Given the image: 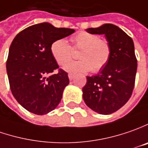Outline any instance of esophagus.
<instances>
[{
	"mask_svg": "<svg viewBox=\"0 0 148 148\" xmlns=\"http://www.w3.org/2000/svg\"><path fill=\"white\" fill-rule=\"evenodd\" d=\"M68 76H69V80H72V79H74V74H69V75H68Z\"/></svg>",
	"mask_w": 148,
	"mask_h": 148,
	"instance_id": "esophagus-1",
	"label": "esophagus"
}]
</instances>
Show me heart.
Segmentation results:
<instances>
[{"label":"heart","instance_id":"obj_1","mask_svg":"<svg viewBox=\"0 0 148 148\" xmlns=\"http://www.w3.org/2000/svg\"><path fill=\"white\" fill-rule=\"evenodd\" d=\"M72 47L80 50L78 57L80 60L69 62L64 69L70 73H84L91 69L97 73L108 63L111 48L106 39L100 38L97 34L89 32H80L71 38ZM64 38L56 40L51 46V53L60 65H64L72 59L73 51Z\"/></svg>","mask_w":148,"mask_h":148}]
</instances>
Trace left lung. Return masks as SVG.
I'll return each instance as SVG.
<instances>
[{
    "label": "left lung",
    "mask_w": 148,
    "mask_h": 148,
    "mask_svg": "<svg viewBox=\"0 0 148 148\" xmlns=\"http://www.w3.org/2000/svg\"><path fill=\"white\" fill-rule=\"evenodd\" d=\"M87 32L104 34L111 54L108 63L94 76H87L83 88L86 105L101 115H109L121 108L130 98L134 88L137 58L132 38L119 27L105 23Z\"/></svg>",
    "instance_id": "8db88e82"
}]
</instances>
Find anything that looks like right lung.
<instances>
[{
  "label": "right lung",
  "mask_w": 148,
  "mask_h": 148,
  "mask_svg": "<svg viewBox=\"0 0 148 148\" xmlns=\"http://www.w3.org/2000/svg\"><path fill=\"white\" fill-rule=\"evenodd\" d=\"M74 33V29L41 23L23 29L14 38L6 71L11 92L24 109L42 115L59 105L69 79L65 71L58 69L51 46L56 40ZM56 69L58 73L51 75Z\"/></svg>",
  "instance_id": "obj_1"
}]
</instances>
